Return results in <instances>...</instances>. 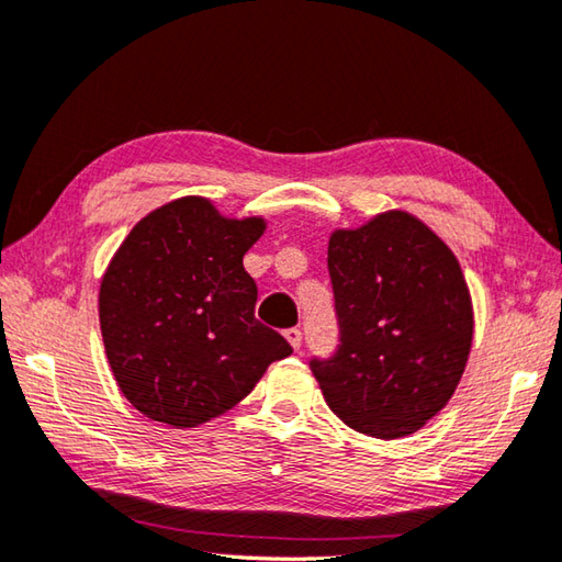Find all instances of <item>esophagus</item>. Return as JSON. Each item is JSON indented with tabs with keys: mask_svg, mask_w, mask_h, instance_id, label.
I'll return each mask as SVG.
<instances>
[{
	"mask_svg": "<svg viewBox=\"0 0 562 562\" xmlns=\"http://www.w3.org/2000/svg\"><path fill=\"white\" fill-rule=\"evenodd\" d=\"M284 338H288V344L294 350L302 348V331H300V328H288V331H284Z\"/></svg>",
	"mask_w": 562,
	"mask_h": 562,
	"instance_id": "esophagus-1",
	"label": "esophagus"
}]
</instances>
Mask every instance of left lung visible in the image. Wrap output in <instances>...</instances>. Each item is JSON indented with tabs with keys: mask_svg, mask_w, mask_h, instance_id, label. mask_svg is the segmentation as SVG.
Wrapping results in <instances>:
<instances>
[{
	"mask_svg": "<svg viewBox=\"0 0 562 562\" xmlns=\"http://www.w3.org/2000/svg\"><path fill=\"white\" fill-rule=\"evenodd\" d=\"M340 348L312 362L326 404L382 441L419 431L463 378L475 312L463 268L419 216L387 209L328 238Z\"/></svg>",
	"mask_w": 562,
	"mask_h": 562,
	"instance_id": "8db88e82",
	"label": "left lung"
}]
</instances>
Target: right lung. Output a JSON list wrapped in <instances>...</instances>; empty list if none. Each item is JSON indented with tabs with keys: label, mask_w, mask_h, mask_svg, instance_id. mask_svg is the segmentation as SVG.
Listing matches in <instances>:
<instances>
[{
	"label": "right lung",
	"mask_w": 562,
	"mask_h": 562,
	"mask_svg": "<svg viewBox=\"0 0 562 562\" xmlns=\"http://www.w3.org/2000/svg\"><path fill=\"white\" fill-rule=\"evenodd\" d=\"M262 216H226L187 194L128 231L99 284V328L131 406L172 428H194L248 397L270 362L292 353L256 322L258 288L244 256Z\"/></svg>",
	"instance_id": "1"
}]
</instances>
